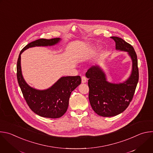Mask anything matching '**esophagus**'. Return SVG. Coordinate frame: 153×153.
Listing matches in <instances>:
<instances>
[{
    "mask_svg": "<svg viewBox=\"0 0 153 153\" xmlns=\"http://www.w3.org/2000/svg\"><path fill=\"white\" fill-rule=\"evenodd\" d=\"M86 82V78L85 76H82V83H84Z\"/></svg>",
    "mask_w": 153,
    "mask_h": 153,
    "instance_id": "34e87169",
    "label": "esophagus"
}]
</instances>
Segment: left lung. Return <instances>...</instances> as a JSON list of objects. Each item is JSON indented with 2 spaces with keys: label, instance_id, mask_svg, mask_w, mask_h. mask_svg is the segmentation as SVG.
I'll return each instance as SVG.
<instances>
[{
  "label": "left lung",
  "instance_id": "obj_1",
  "mask_svg": "<svg viewBox=\"0 0 153 153\" xmlns=\"http://www.w3.org/2000/svg\"><path fill=\"white\" fill-rule=\"evenodd\" d=\"M117 50L126 51L132 60V71L127 80L113 83L106 80L103 70L95 65L86 73L89 79V100L94 112L103 117H113L123 112L131 101L139 80L137 58L133 46L122 38L111 37Z\"/></svg>",
  "mask_w": 153,
  "mask_h": 153
}]
</instances>
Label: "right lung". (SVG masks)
I'll list each match as a JSON object with an SVG mask.
<instances>
[{
	"label": "right lung",
	"instance_id": "add662e5",
	"mask_svg": "<svg viewBox=\"0 0 153 153\" xmlns=\"http://www.w3.org/2000/svg\"><path fill=\"white\" fill-rule=\"evenodd\" d=\"M60 38L40 39L26 45L20 51L17 63V77L23 96L31 110L36 114L47 118H59L66 113L71 92L81 83L79 76L60 77L47 90H39L30 86L24 80L21 70V54L29 48L53 46Z\"/></svg>",
	"mask_w": 153,
	"mask_h": 153
}]
</instances>
